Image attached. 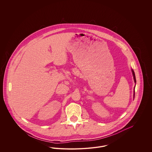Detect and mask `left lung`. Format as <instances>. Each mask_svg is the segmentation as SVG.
I'll use <instances>...</instances> for the list:
<instances>
[{"instance_id": "left-lung-1", "label": "left lung", "mask_w": 152, "mask_h": 152, "mask_svg": "<svg viewBox=\"0 0 152 152\" xmlns=\"http://www.w3.org/2000/svg\"><path fill=\"white\" fill-rule=\"evenodd\" d=\"M132 70V74H133V79H134V83H136V76H135V73H134V71L132 69H131ZM136 87V86H135ZM135 87L134 88V92H135V91H134V89H135Z\"/></svg>"}]
</instances>
